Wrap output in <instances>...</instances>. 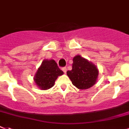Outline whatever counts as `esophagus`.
<instances>
[{
    "label": "esophagus",
    "mask_w": 129,
    "mask_h": 129,
    "mask_svg": "<svg viewBox=\"0 0 129 129\" xmlns=\"http://www.w3.org/2000/svg\"><path fill=\"white\" fill-rule=\"evenodd\" d=\"M67 70H68V69H67L66 67H63V68H62V70H63V72H64L65 74H66V73Z\"/></svg>",
    "instance_id": "obj_1"
}]
</instances>
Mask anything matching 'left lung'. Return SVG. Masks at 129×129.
<instances>
[{"mask_svg":"<svg viewBox=\"0 0 129 129\" xmlns=\"http://www.w3.org/2000/svg\"><path fill=\"white\" fill-rule=\"evenodd\" d=\"M72 84L80 90L91 88L96 82L98 70L94 63L80 55L73 59L72 70L67 72Z\"/></svg>","mask_w":129,"mask_h":129,"instance_id":"8db88e82","label":"left lung"}]
</instances>
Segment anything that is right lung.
I'll return each mask as SVG.
<instances>
[{"mask_svg":"<svg viewBox=\"0 0 129 129\" xmlns=\"http://www.w3.org/2000/svg\"><path fill=\"white\" fill-rule=\"evenodd\" d=\"M63 74L55 60L45 59L35 74L34 81L41 90H48L53 86L57 77Z\"/></svg>","mask_w":129,"mask_h":129,"instance_id":"obj_1","label":"right lung"}]
</instances>
